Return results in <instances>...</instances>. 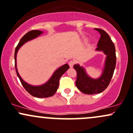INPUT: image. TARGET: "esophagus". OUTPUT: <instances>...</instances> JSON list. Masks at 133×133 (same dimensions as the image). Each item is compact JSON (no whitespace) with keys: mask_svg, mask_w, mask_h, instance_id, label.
Returning <instances> with one entry per match:
<instances>
[{"mask_svg":"<svg viewBox=\"0 0 133 133\" xmlns=\"http://www.w3.org/2000/svg\"><path fill=\"white\" fill-rule=\"evenodd\" d=\"M74 63H74V61H70L69 63H68V65H69V66H70V68H72L73 66H74Z\"/></svg>","mask_w":133,"mask_h":133,"instance_id":"obj_1","label":"esophagus"}]
</instances>
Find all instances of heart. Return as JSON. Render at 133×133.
<instances>
[{
    "label": "heart",
    "mask_w": 133,
    "mask_h": 133,
    "mask_svg": "<svg viewBox=\"0 0 133 133\" xmlns=\"http://www.w3.org/2000/svg\"><path fill=\"white\" fill-rule=\"evenodd\" d=\"M83 41H84V42H87V41H88V38H83Z\"/></svg>",
    "instance_id": "heart-1"
}]
</instances>
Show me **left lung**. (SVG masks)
<instances>
[{"label":"left lung","mask_w":133,"mask_h":133,"mask_svg":"<svg viewBox=\"0 0 133 133\" xmlns=\"http://www.w3.org/2000/svg\"><path fill=\"white\" fill-rule=\"evenodd\" d=\"M100 34V38L96 51L103 52L105 55V63L100 77L93 78L86 73L85 68L79 64L74 65L77 77L75 84L78 90L87 95H94L103 92L108 87L112 79L116 65V55L114 44L106 32L95 28Z\"/></svg>","instance_id":"left-lung-1"}]
</instances>
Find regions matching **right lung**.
Returning <instances> with one entry per match:
<instances>
[{
	"label": "right lung",
	"instance_id": "right-lung-1",
	"mask_svg": "<svg viewBox=\"0 0 133 133\" xmlns=\"http://www.w3.org/2000/svg\"><path fill=\"white\" fill-rule=\"evenodd\" d=\"M43 32H42V31L35 30L30 31V32L26 33L19 41V43L16 48L15 52L16 72V74L18 78L20 80L21 84L28 93L30 94L33 96L39 98H48V97H51L55 95V92L57 91L58 87H59V78L63 75L64 73L66 72L67 70L70 68L68 64H65V65H62L61 66L59 67L58 69L56 70L52 76L45 83L39 85H33L28 84L21 77L19 73H18V69H17L16 56L18 50L23 44H25L28 41H32L34 38H36L38 37H39L41 34H43Z\"/></svg>",
	"mask_w": 133,
	"mask_h": 133
}]
</instances>
